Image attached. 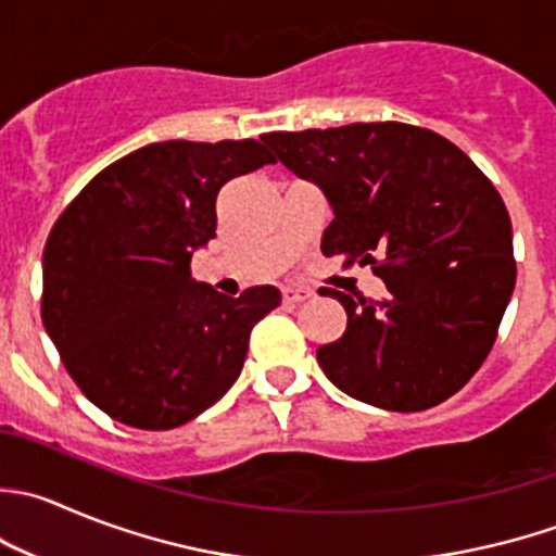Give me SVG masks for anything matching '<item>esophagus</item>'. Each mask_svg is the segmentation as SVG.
Segmentation results:
<instances>
[{
	"label": "esophagus",
	"mask_w": 556,
	"mask_h": 556,
	"mask_svg": "<svg viewBox=\"0 0 556 556\" xmlns=\"http://www.w3.org/2000/svg\"><path fill=\"white\" fill-rule=\"evenodd\" d=\"M282 299L288 301V304H304V301L312 299V290L309 288H282Z\"/></svg>",
	"instance_id": "34e87169"
}]
</instances>
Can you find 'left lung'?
Returning <instances> with one entry per match:
<instances>
[{"label":"left lung","mask_w":556,"mask_h":556,"mask_svg":"<svg viewBox=\"0 0 556 556\" xmlns=\"http://www.w3.org/2000/svg\"><path fill=\"white\" fill-rule=\"evenodd\" d=\"M279 163L323 190V255L371 266L382 301L323 288L348 312L317 350L358 402L415 413L454 396L486 361L516 285L503 198L459 147L402 122L268 132Z\"/></svg>","instance_id":"8db88e82"}]
</instances>
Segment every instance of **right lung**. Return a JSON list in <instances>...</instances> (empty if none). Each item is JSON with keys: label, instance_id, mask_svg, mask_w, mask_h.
I'll return each mask as SVG.
<instances>
[{"label": "right lung", "instance_id": "add662e5", "mask_svg": "<svg viewBox=\"0 0 556 556\" xmlns=\"http://www.w3.org/2000/svg\"><path fill=\"white\" fill-rule=\"evenodd\" d=\"M274 163L257 141H165L116 160L75 195L42 252V326L84 396L113 421L174 429L228 393L274 285L239 299L195 282L217 195Z\"/></svg>", "mask_w": 556, "mask_h": 556}]
</instances>
